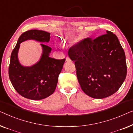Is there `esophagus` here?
<instances>
[{
  "label": "esophagus",
  "mask_w": 133,
  "mask_h": 133,
  "mask_svg": "<svg viewBox=\"0 0 133 133\" xmlns=\"http://www.w3.org/2000/svg\"><path fill=\"white\" fill-rule=\"evenodd\" d=\"M66 61H67V62H69V61H71V59L69 57H67L66 58Z\"/></svg>",
  "instance_id": "esophagus-1"
}]
</instances>
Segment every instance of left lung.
Segmentation results:
<instances>
[{"instance_id": "1", "label": "left lung", "mask_w": 133, "mask_h": 133, "mask_svg": "<svg viewBox=\"0 0 133 133\" xmlns=\"http://www.w3.org/2000/svg\"><path fill=\"white\" fill-rule=\"evenodd\" d=\"M84 39L69 49L81 89L88 96L102 99L118 90L127 76L124 50L115 34Z\"/></svg>"}]
</instances>
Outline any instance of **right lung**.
Returning a JSON list of instances; mask_svg holds the SVG:
<instances>
[{
    "label": "right lung",
    "instance_id": "obj_1",
    "mask_svg": "<svg viewBox=\"0 0 133 133\" xmlns=\"http://www.w3.org/2000/svg\"><path fill=\"white\" fill-rule=\"evenodd\" d=\"M50 33L41 30L32 29L20 35L11 55L9 77L18 93L24 98L40 100L49 96L57 87L58 75L62 70L65 59H57L49 57L52 49L41 43L42 54L40 60L31 66H24L18 58L20 43L33 40L48 43Z\"/></svg>",
    "mask_w": 133,
    "mask_h": 133
}]
</instances>
